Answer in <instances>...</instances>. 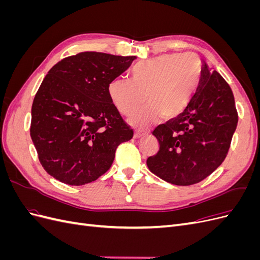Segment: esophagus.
Masks as SVG:
<instances>
[{
    "mask_svg": "<svg viewBox=\"0 0 260 260\" xmlns=\"http://www.w3.org/2000/svg\"><path fill=\"white\" fill-rule=\"evenodd\" d=\"M147 135V132H142V131H136L135 132V138L139 139V138H143Z\"/></svg>",
    "mask_w": 260,
    "mask_h": 260,
    "instance_id": "obj_1",
    "label": "esophagus"
}]
</instances>
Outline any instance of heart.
I'll list each match as a JSON object with an SVG mask.
<instances>
[{
	"mask_svg": "<svg viewBox=\"0 0 260 260\" xmlns=\"http://www.w3.org/2000/svg\"><path fill=\"white\" fill-rule=\"evenodd\" d=\"M202 62L194 53L165 54L141 60L131 68V79L116 78L108 85V94L121 115L131 118L138 128H146L164 115L175 118L182 113L198 88Z\"/></svg>",
	"mask_w": 260,
	"mask_h": 260,
	"instance_id": "heart-1",
	"label": "heart"
}]
</instances>
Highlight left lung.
I'll return each mask as SVG.
<instances>
[{"instance_id": "1", "label": "left lung", "mask_w": 260, "mask_h": 260, "mask_svg": "<svg viewBox=\"0 0 260 260\" xmlns=\"http://www.w3.org/2000/svg\"><path fill=\"white\" fill-rule=\"evenodd\" d=\"M238 120L230 85L204 61L200 84L186 108L154 129L159 149L147 158L148 169L171 184L201 182L224 160Z\"/></svg>"}]
</instances>
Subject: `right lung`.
<instances>
[{"label":"right lung","instance_id":"add662e5","mask_svg":"<svg viewBox=\"0 0 260 260\" xmlns=\"http://www.w3.org/2000/svg\"><path fill=\"white\" fill-rule=\"evenodd\" d=\"M135 58L81 52L45 76L31 107L30 136L53 178L69 185L95 181L111 168L118 145L132 139L108 85Z\"/></svg>","mask_w":260,"mask_h":260}]
</instances>
